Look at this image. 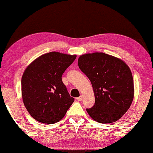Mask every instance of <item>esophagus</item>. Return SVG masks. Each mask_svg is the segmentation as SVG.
Listing matches in <instances>:
<instances>
[{"label":"esophagus","instance_id":"1","mask_svg":"<svg viewBox=\"0 0 153 153\" xmlns=\"http://www.w3.org/2000/svg\"><path fill=\"white\" fill-rule=\"evenodd\" d=\"M76 99H77V101H81V100H82V96H80V97H77V98H76Z\"/></svg>","mask_w":153,"mask_h":153}]
</instances>
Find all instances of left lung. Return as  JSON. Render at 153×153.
<instances>
[{
  "label": "left lung",
  "instance_id": "obj_1",
  "mask_svg": "<svg viewBox=\"0 0 153 153\" xmlns=\"http://www.w3.org/2000/svg\"><path fill=\"white\" fill-rule=\"evenodd\" d=\"M78 66L91 82L94 105L88 115L100 123L117 121L129 109L134 97L132 74L123 60L104 53L84 54Z\"/></svg>",
  "mask_w": 153,
  "mask_h": 153
}]
</instances>
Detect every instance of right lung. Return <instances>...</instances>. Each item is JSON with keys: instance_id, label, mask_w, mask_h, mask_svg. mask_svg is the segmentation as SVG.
Segmentation results:
<instances>
[{"instance_id": "1", "label": "right lung", "mask_w": 153, "mask_h": 153, "mask_svg": "<svg viewBox=\"0 0 153 153\" xmlns=\"http://www.w3.org/2000/svg\"><path fill=\"white\" fill-rule=\"evenodd\" d=\"M76 55L50 52L33 60L23 74L22 96L30 115L40 123L58 122L74 101L62 82V75Z\"/></svg>"}]
</instances>
